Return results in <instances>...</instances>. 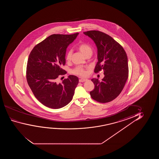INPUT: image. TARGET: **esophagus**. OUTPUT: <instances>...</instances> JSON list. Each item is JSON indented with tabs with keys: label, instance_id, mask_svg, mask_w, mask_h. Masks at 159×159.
<instances>
[{
	"label": "esophagus",
	"instance_id": "34e87169",
	"mask_svg": "<svg viewBox=\"0 0 159 159\" xmlns=\"http://www.w3.org/2000/svg\"><path fill=\"white\" fill-rule=\"evenodd\" d=\"M87 81V79H79V82L80 83H83V82H85V81Z\"/></svg>",
	"mask_w": 159,
	"mask_h": 159
}]
</instances>
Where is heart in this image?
I'll return each mask as SVG.
<instances>
[{
    "label": "heart",
    "mask_w": 159,
    "mask_h": 159,
    "mask_svg": "<svg viewBox=\"0 0 159 159\" xmlns=\"http://www.w3.org/2000/svg\"><path fill=\"white\" fill-rule=\"evenodd\" d=\"M77 47L79 50L82 52L83 55L86 56L87 55L92 54V48L89 44L86 43H80L79 44ZM72 55V50H69L68 51L66 56V60L67 61H69L71 59V57ZM72 73L75 75H77L79 76H86L88 74V69L81 67V66H77L74 69L72 70Z\"/></svg>",
    "instance_id": "b5f03b06"
}]
</instances>
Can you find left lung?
<instances>
[{
    "mask_svg": "<svg viewBox=\"0 0 159 159\" xmlns=\"http://www.w3.org/2000/svg\"><path fill=\"white\" fill-rule=\"evenodd\" d=\"M84 34L91 38L98 49V62L94 72L104 71L102 81L92 79L94 89L89 93L92 98L101 103L110 102L120 95L128 78V57L124 48L112 37L98 30Z\"/></svg>",
    "mask_w": 159,
    "mask_h": 159,
    "instance_id": "1",
    "label": "left lung"
}]
</instances>
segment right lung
Instances as JSON below:
<instances>
[{"label": "right lung", "instance_id": "add662e5", "mask_svg": "<svg viewBox=\"0 0 159 159\" xmlns=\"http://www.w3.org/2000/svg\"><path fill=\"white\" fill-rule=\"evenodd\" d=\"M78 34L50 35L29 54L26 80L35 97L46 107L60 109L72 100L78 78L70 75L61 83H57V79L67 73L61 67L65 65L66 49Z\"/></svg>", "mask_w": 159, "mask_h": 159}]
</instances>
